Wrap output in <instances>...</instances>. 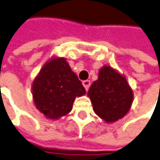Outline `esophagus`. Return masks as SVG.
I'll return each instance as SVG.
<instances>
[{
    "label": "esophagus",
    "mask_w": 160,
    "mask_h": 160,
    "mask_svg": "<svg viewBox=\"0 0 160 160\" xmlns=\"http://www.w3.org/2000/svg\"><path fill=\"white\" fill-rule=\"evenodd\" d=\"M82 84H83L85 89L88 91L89 89V86H90V81H89V80H83V81H82Z\"/></svg>",
    "instance_id": "34e87169"
}]
</instances>
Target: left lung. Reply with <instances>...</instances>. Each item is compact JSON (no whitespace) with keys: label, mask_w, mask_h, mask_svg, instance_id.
<instances>
[{"label":"left lung","mask_w":160,"mask_h":160,"mask_svg":"<svg viewBox=\"0 0 160 160\" xmlns=\"http://www.w3.org/2000/svg\"><path fill=\"white\" fill-rule=\"evenodd\" d=\"M95 113L106 122L122 118L129 110L133 92L124 76L109 66L100 69L99 79L88 92Z\"/></svg>","instance_id":"obj_1"}]
</instances>
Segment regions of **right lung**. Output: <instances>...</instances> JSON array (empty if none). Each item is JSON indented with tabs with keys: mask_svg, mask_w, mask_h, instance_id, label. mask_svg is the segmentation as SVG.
<instances>
[{
	"mask_svg": "<svg viewBox=\"0 0 160 160\" xmlns=\"http://www.w3.org/2000/svg\"><path fill=\"white\" fill-rule=\"evenodd\" d=\"M86 90L64 58H54L44 64L32 83L36 108L52 119L67 115L76 97Z\"/></svg>",
	"mask_w": 160,
	"mask_h": 160,
	"instance_id": "add662e5",
	"label": "right lung"
}]
</instances>
